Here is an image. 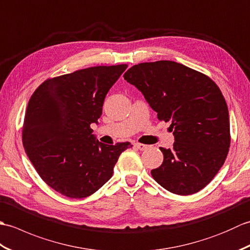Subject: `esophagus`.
<instances>
[{
	"instance_id": "obj_1",
	"label": "esophagus",
	"mask_w": 250,
	"mask_h": 250,
	"mask_svg": "<svg viewBox=\"0 0 250 250\" xmlns=\"http://www.w3.org/2000/svg\"><path fill=\"white\" fill-rule=\"evenodd\" d=\"M134 146L137 148V149L140 150H145L148 148V145H145V144H141V143H135Z\"/></svg>"
}]
</instances>
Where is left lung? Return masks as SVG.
Masks as SVG:
<instances>
[{
  "label": "left lung",
  "instance_id": "8db88e82",
  "mask_svg": "<svg viewBox=\"0 0 250 250\" xmlns=\"http://www.w3.org/2000/svg\"><path fill=\"white\" fill-rule=\"evenodd\" d=\"M159 120L171 121L173 148H160L163 162L151 176L164 189L189 195L208 185L230 147L229 110L218 86L198 71L174 61L145 62L125 73Z\"/></svg>",
  "mask_w": 250,
  "mask_h": 250
}]
</instances>
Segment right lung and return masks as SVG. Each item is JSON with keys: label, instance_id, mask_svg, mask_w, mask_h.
Here are the masks:
<instances>
[{"label": "right lung", "instance_id": "1", "mask_svg": "<svg viewBox=\"0 0 250 250\" xmlns=\"http://www.w3.org/2000/svg\"><path fill=\"white\" fill-rule=\"evenodd\" d=\"M128 67L93 66L47 79L26 107L22 143L44 182L67 198L91 195L113 176L131 143L105 145L91 124L102 115L106 94Z\"/></svg>", "mask_w": 250, "mask_h": 250}]
</instances>
